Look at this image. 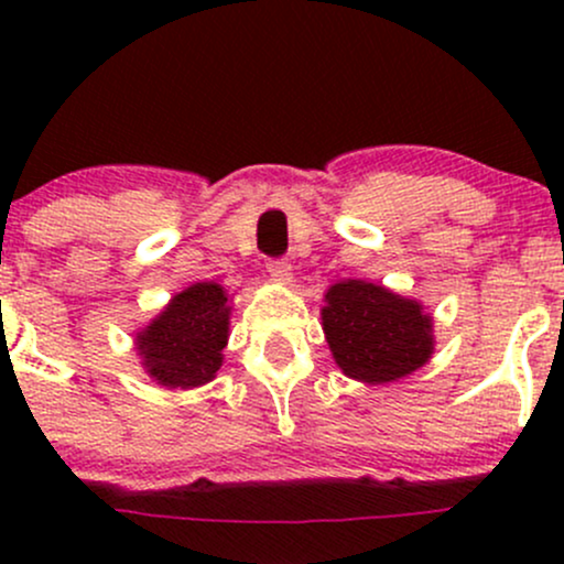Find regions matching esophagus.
<instances>
[{"label":"esophagus","instance_id":"1","mask_svg":"<svg viewBox=\"0 0 564 564\" xmlns=\"http://www.w3.org/2000/svg\"><path fill=\"white\" fill-rule=\"evenodd\" d=\"M264 268H268V273L273 275L275 281L289 283V278H291V262L286 260V257H273V260H268V264H264Z\"/></svg>","mask_w":564,"mask_h":564}]
</instances>
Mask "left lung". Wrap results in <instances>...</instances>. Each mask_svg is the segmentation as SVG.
<instances>
[{"instance_id":"left-lung-1","label":"left lung","mask_w":564,"mask_h":564,"mask_svg":"<svg viewBox=\"0 0 564 564\" xmlns=\"http://www.w3.org/2000/svg\"><path fill=\"white\" fill-rule=\"evenodd\" d=\"M321 315L336 366L368 384L405 377L432 355V321L422 304L373 283H336Z\"/></svg>"}]
</instances>
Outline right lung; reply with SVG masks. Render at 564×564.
<instances>
[{"label": "right lung", "instance_id": "1", "mask_svg": "<svg viewBox=\"0 0 564 564\" xmlns=\"http://www.w3.org/2000/svg\"><path fill=\"white\" fill-rule=\"evenodd\" d=\"M230 307L217 283H193L138 336L142 366L164 387H198L215 379L228 345Z\"/></svg>", "mask_w": 564, "mask_h": 564}]
</instances>
